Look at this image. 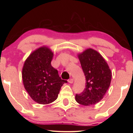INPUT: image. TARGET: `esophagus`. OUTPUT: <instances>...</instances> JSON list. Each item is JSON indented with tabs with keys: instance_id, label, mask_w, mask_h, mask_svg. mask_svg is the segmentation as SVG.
<instances>
[{
	"instance_id": "1",
	"label": "esophagus",
	"mask_w": 133,
	"mask_h": 133,
	"mask_svg": "<svg viewBox=\"0 0 133 133\" xmlns=\"http://www.w3.org/2000/svg\"><path fill=\"white\" fill-rule=\"evenodd\" d=\"M73 81H74V80L73 79V78H70L69 80H68V82L69 83H70V84H72V83H73Z\"/></svg>"
}]
</instances>
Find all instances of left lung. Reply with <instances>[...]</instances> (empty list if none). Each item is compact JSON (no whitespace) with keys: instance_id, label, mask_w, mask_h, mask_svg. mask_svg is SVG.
Returning <instances> with one entry per match:
<instances>
[{"instance_id":"1","label":"left lung","mask_w":133,"mask_h":133,"mask_svg":"<svg viewBox=\"0 0 133 133\" xmlns=\"http://www.w3.org/2000/svg\"><path fill=\"white\" fill-rule=\"evenodd\" d=\"M85 77V87L76 94V100L83 105H94L102 100L109 88L111 72L104 58L98 51L86 49L78 55Z\"/></svg>"}]
</instances>
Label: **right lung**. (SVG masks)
I'll return each mask as SVG.
<instances>
[{
	"instance_id": "obj_1",
	"label": "right lung",
	"mask_w": 133,
	"mask_h": 133,
	"mask_svg": "<svg viewBox=\"0 0 133 133\" xmlns=\"http://www.w3.org/2000/svg\"><path fill=\"white\" fill-rule=\"evenodd\" d=\"M53 57V53L50 49L41 47L29 55L22 69L24 88L30 97L39 104H48L55 101L63 84L67 83L51 66Z\"/></svg>"
}]
</instances>
